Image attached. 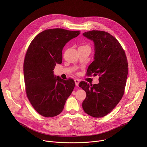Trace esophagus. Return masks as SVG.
<instances>
[{"label":"esophagus","instance_id":"esophagus-1","mask_svg":"<svg viewBox=\"0 0 147 147\" xmlns=\"http://www.w3.org/2000/svg\"><path fill=\"white\" fill-rule=\"evenodd\" d=\"M74 82H75V84H76V86H78L79 82H80V80H79L78 79H75V80H74Z\"/></svg>","mask_w":147,"mask_h":147}]
</instances>
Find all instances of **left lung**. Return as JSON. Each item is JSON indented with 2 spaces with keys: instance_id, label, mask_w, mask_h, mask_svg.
I'll list each match as a JSON object with an SVG mask.
<instances>
[{
  "instance_id": "1",
  "label": "left lung",
  "mask_w": 147,
  "mask_h": 147,
  "mask_svg": "<svg viewBox=\"0 0 147 147\" xmlns=\"http://www.w3.org/2000/svg\"><path fill=\"white\" fill-rule=\"evenodd\" d=\"M82 35L94 44V60L88 67L87 76L98 75L99 82H80L79 87L87 94L82 106L87 114L102 117L116 107L124 94L128 74L127 57L119 41L108 32L93 30Z\"/></svg>"
}]
</instances>
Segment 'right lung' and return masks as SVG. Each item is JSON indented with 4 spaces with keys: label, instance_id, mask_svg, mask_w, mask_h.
Masks as SVG:
<instances>
[{
    "label": "right lung",
    "instance_id": "obj_1",
    "mask_svg": "<svg viewBox=\"0 0 147 147\" xmlns=\"http://www.w3.org/2000/svg\"><path fill=\"white\" fill-rule=\"evenodd\" d=\"M79 31L48 29L32 40L24 61V77L27 98L40 115L52 117L60 114L75 86L71 78L63 80L53 70L62 61V50Z\"/></svg>",
    "mask_w": 147,
    "mask_h": 147
}]
</instances>
